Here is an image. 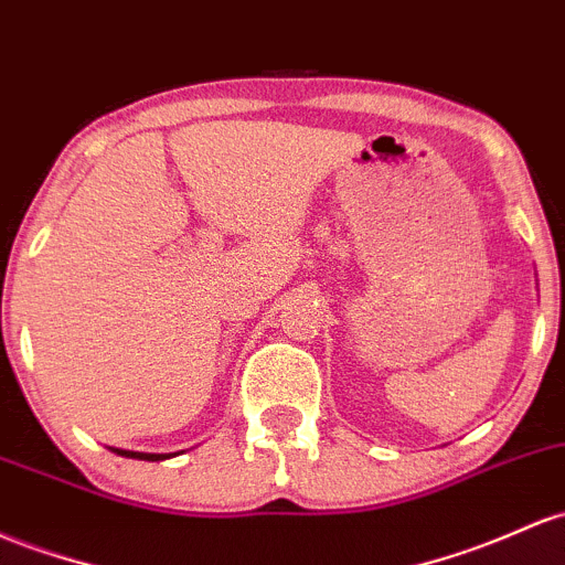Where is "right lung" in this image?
<instances>
[{
    "mask_svg": "<svg viewBox=\"0 0 565 565\" xmlns=\"http://www.w3.org/2000/svg\"><path fill=\"white\" fill-rule=\"evenodd\" d=\"M115 450L117 456H126V458H139V461H163V458H171L173 454H136V450Z\"/></svg>",
    "mask_w": 565,
    "mask_h": 565,
    "instance_id": "obj_1",
    "label": "right lung"
}]
</instances>
